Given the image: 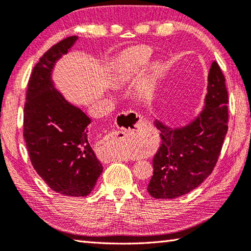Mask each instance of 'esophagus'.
Wrapping results in <instances>:
<instances>
[{
    "label": "esophagus",
    "mask_w": 251,
    "mask_h": 251,
    "mask_svg": "<svg viewBox=\"0 0 251 251\" xmlns=\"http://www.w3.org/2000/svg\"><path fill=\"white\" fill-rule=\"evenodd\" d=\"M127 115L133 116L135 127H138V128H139V125H141L143 123V117L141 115H138L137 113L123 114V115H121V117H124V116H127ZM108 138H109L108 141H113V143H114L113 145H115L116 143H124V141L126 139V133H124V131H120V130L112 131V133L109 134ZM106 144H109V143L107 142ZM124 158H126V155H124V154H112V155H109L107 158H106V161H107V160L112 161V160H115V159H124Z\"/></svg>",
    "instance_id": "obj_1"
}]
</instances>
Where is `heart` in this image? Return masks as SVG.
<instances>
[{
	"mask_svg": "<svg viewBox=\"0 0 251 251\" xmlns=\"http://www.w3.org/2000/svg\"><path fill=\"white\" fill-rule=\"evenodd\" d=\"M148 54H150V50H145L143 52V58H146L147 56H148ZM127 76H128V72L127 71H123L122 73H120L117 75V82L118 83H122V82H124V80L127 78Z\"/></svg>",
	"mask_w": 251,
	"mask_h": 251,
	"instance_id": "b5f03b06",
	"label": "heart"
}]
</instances>
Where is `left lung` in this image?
Segmentation results:
<instances>
[{
	"label": "left lung",
	"mask_w": 251,
	"mask_h": 251,
	"mask_svg": "<svg viewBox=\"0 0 251 251\" xmlns=\"http://www.w3.org/2000/svg\"><path fill=\"white\" fill-rule=\"evenodd\" d=\"M226 79L217 62L208 74L205 106L195 121L172 128L159 121L160 147L152 159L154 173L147 190L157 199L192 192L214 171L228 130Z\"/></svg>",
	"instance_id": "1"
}]
</instances>
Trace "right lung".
Segmentation results:
<instances>
[{
	"mask_svg": "<svg viewBox=\"0 0 251 251\" xmlns=\"http://www.w3.org/2000/svg\"><path fill=\"white\" fill-rule=\"evenodd\" d=\"M77 36L53 45L34 66L24 105V131L29 159L50 189L66 196H87L103 173L88 141L91 118L69 103L52 80V71Z\"/></svg>",
	"mask_w": 251,
	"mask_h": 251,
	"instance_id": "1",
	"label": "right lung"
}]
</instances>
